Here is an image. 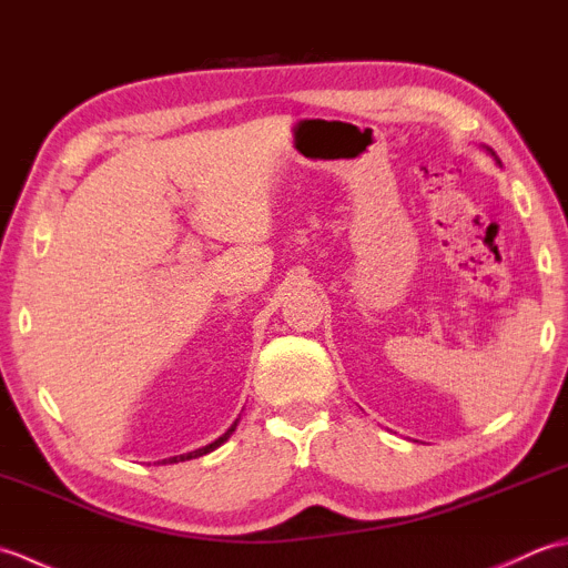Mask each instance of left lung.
<instances>
[{"instance_id":"obj_1","label":"left lung","mask_w":568,"mask_h":568,"mask_svg":"<svg viewBox=\"0 0 568 568\" xmlns=\"http://www.w3.org/2000/svg\"><path fill=\"white\" fill-rule=\"evenodd\" d=\"M488 151H490V149H488ZM490 153H493V155H496V151H490ZM496 159H498V155H496ZM498 163H500V161H498Z\"/></svg>"}]
</instances>
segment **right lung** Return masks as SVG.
I'll use <instances>...</instances> for the list:
<instances>
[{
	"mask_svg": "<svg viewBox=\"0 0 568 568\" xmlns=\"http://www.w3.org/2000/svg\"><path fill=\"white\" fill-rule=\"evenodd\" d=\"M234 427H236V422L232 425V429H226L220 439L216 442H212L210 446H202V449H197V452H190V454H180V456H173V458H163V464H178V462H187V458H197V456H202V454H210V452H214L216 446H222L229 437H232V432H234Z\"/></svg>",
	"mask_w": 568,
	"mask_h": 568,
	"instance_id": "right-lung-1",
	"label": "right lung"
}]
</instances>
